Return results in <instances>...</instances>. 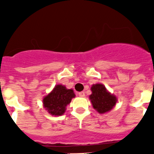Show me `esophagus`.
Wrapping results in <instances>:
<instances>
[{
    "label": "esophagus",
    "mask_w": 154,
    "mask_h": 154,
    "mask_svg": "<svg viewBox=\"0 0 154 154\" xmlns=\"http://www.w3.org/2000/svg\"><path fill=\"white\" fill-rule=\"evenodd\" d=\"M78 95H79L80 97H85V92H80V93H78Z\"/></svg>",
    "instance_id": "esophagus-1"
}]
</instances>
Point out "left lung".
Here are the masks:
<instances>
[{"mask_svg":"<svg viewBox=\"0 0 154 154\" xmlns=\"http://www.w3.org/2000/svg\"><path fill=\"white\" fill-rule=\"evenodd\" d=\"M92 94L89 99L93 107L99 112L105 113L112 109L117 103V97L107 91L102 84L93 85L91 87Z\"/></svg>","mask_w":154,"mask_h":154,"instance_id":"obj_1","label":"left lung"}]
</instances>
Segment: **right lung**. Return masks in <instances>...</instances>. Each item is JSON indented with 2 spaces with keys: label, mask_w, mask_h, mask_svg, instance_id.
<instances>
[{
  "label": "right lung",
  "mask_w": 154,
  "mask_h": 154,
  "mask_svg": "<svg viewBox=\"0 0 154 154\" xmlns=\"http://www.w3.org/2000/svg\"><path fill=\"white\" fill-rule=\"evenodd\" d=\"M73 97H75V94L72 89H68L65 85H57L50 94L45 97L43 104L49 113L60 116L65 112L66 106Z\"/></svg>",
  "instance_id": "right-lung-1"
}]
</instances>
